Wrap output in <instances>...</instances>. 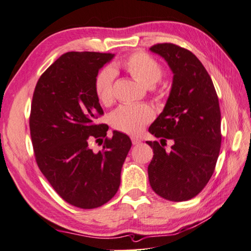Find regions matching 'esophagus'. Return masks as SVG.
<instances>
[{
    "label": "esophagus",
    "mask_w": 251,
    "mask_h": 251,
    "mask_svg": "<svg viewBox=\"0 0 251 251\" xmlns=\"http://www.w3.org/2000/svg\"><path fill=\"white\" fill-rule=\"evenodd\" d=\"M130 140H132V143H133L134 145H137V144H140V143L142 142L141 138H138V137H135V136H132V137H130Z\"/></svg>",
    "instance_id": "34e87169"
}]
</instances>
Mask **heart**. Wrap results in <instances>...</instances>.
Instances as JSON below:
<instances>
[{
    "instance_id": "obj_1",
    "label": "heart",
    "mask_w": 251,
    "mask_h": 251,
    "mask_svg": "<svg viewBox=\"0 0 251 251\" xmlns=\"http://www.w3.org/2000/svg\"><path fill=\"white\" fill-rule=\"evenodd\" d=\"M121 67L134 79L146 87H154L161 80L163 68L160 62L142 51L134 52L121 63ZM116 73L113 68H104L95 79V93L102 104H109L114 97V80ZM154 117L147 105H123L111 114L110 122L115 129L129 135H137Z\"/></svg>"
}]
</instances>
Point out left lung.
<instances>
[{
  "mask_svg": "<svg viewBox=\"0 0 251 251\" xmlns=\"http://www.w3.org/2000/svg\"><path fill=\"white\" fill-rule=\"evenodd\" d=\"M165 59L173 73L166 105L150 126L156 141L149 180L153 191L166 200L180 202L194 198L209 182L221 145L219 99L208 71L191 51L173 43L150 48ZM174 145L165 151L166 141Z\"/></svg>",
  "mask_w": 251,
  "mask_h": 251,
  "instance_id": "left-lung-1",
  "label": "left lung"
}]
</instances>
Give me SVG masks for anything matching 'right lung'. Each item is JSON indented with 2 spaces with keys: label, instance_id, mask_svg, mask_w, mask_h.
I'll list each match as a JSON object with an SVG mask.
<instances>
[{
  "label": "right lung",
  "instance_id": "obj_1",
  "mask_svg": "<svg viewBox=\"0 0 251 251\" xmlns=\"http://www.w3.org/2000/svg\"><path fill=\"white\" fill-rule=\"evenodd\" d=\"M113 58V53L67 52L41 75L33 93L30 134L35 161L55 192L77 208H98L116 194L132 146L126 134L114 130L98 153L90 147L107 136L108 126L96 123L104 111L95 79Z\"/></svg>",
  "mask_w": 251,
  "mask_h": 251
}]
</instances>
